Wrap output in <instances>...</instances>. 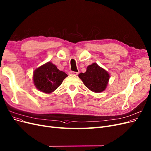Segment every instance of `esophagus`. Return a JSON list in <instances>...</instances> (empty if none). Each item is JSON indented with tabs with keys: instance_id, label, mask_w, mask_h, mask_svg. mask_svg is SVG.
I'll return each mask as SVG.
<instances>
[{
	"instance_id": "esophagus-1",
	"label": "esophagus",
	"mask_w": 151,
	"mask_h": 151,
	"mask_svg": "<svg viewBox=\"0 0 151 151\" xmlns=\"http://www.w3.org/2000/svg\"><path fill=\"white\" fill-rule=\"evenodd\" d=\"M78 74H79V72L70 71V72H69V74H70V75H74V76H76V75H78Z\"/></svg>"
}]
</instances>
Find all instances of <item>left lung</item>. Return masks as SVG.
<instances>
[{"label":"left lung","mask_w":151,"mask_h":151,"mask_svg":"<svg viewBox=\"0 0 151 151\" xmlns=\"http://www.w3.org/2000/svg\"><path fill=\"white\" fill-rule=\"evenodd\" d=\"M79 77L89 90L99 93L106 90L110 76L104 69L93 63L87 66L86 72L80 73Z\"/></svg>","instance_id":"8db88e82"}]
</instances>
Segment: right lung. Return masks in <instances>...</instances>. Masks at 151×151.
<instances>
[{"label":"right lung","mask_w":151,"mask_h":151,"mask_svg":"<svg viewBox=\"0 0 151 151\" xmlns=\"http://www.w3.org/2000/svg\"><path fill=\"white\" fill-rule=\"evenodd\" d=\"M67 76L51 62H47L34 71L33 82L39 91L50 93L58 89Z\"/></svg>","instance_id":"1"}]
</instances>
